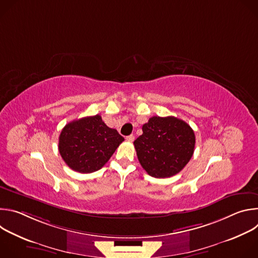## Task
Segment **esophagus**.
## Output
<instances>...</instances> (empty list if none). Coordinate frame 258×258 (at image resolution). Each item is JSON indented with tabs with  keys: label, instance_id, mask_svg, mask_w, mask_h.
Masks as SVG:
<instances>
[{
	"label": "esophagus",
	"instance_id": "1",
	"mask_svg": "<svg viewBox=\"0 0 258 258\" xmlns=\"http://www.w3.org/2000/svg\"><path fill=\"white\" fill-rule=\"evenodd\" d=\"M126 140H127L128 142H134V140H135V136H134V135H130V136H127V137H126Z\"/></svg>",
	"mask_w": 258,
	"mask_h": 258
}]
</instances>
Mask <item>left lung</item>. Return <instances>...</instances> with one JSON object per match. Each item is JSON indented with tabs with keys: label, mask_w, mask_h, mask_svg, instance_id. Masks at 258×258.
Here are the masks:
<instances>
[{
	"label": "left lung",
	"mask_w": 258,
	"mask_h": 258,
	"mask_svg": "<svg viewBox=\"0 0 258 258\" xmlns=\"http://www.w3.org/2000/svg\"><path fill=\"white\" fill-rule=\"evenodd\" d=\"M135 142L142 167L153 177L178 173L190 161L195 148V134L183 120L173 116H153L142 127Z\"/></svg>",
	"instance_id": "8db88e82"
}]
</instances>
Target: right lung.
<instances>
[{
    "label": "right lung",
    "instance_id": "right-lung-1",
    "mask_svg": "<svg viewBox=\"0 0 258 258\" xmlns=\"http://www.w3.org/2000/svg\"><path fill=\"white\" fill-rule=\"evenodd\" d=\"M124 141L97 114L67 123L59 136V153L75 171L90 173L102 168Z\"/></svg>",
    "mask_w": 258,
    "mask_h": 258
}]
</instances>
